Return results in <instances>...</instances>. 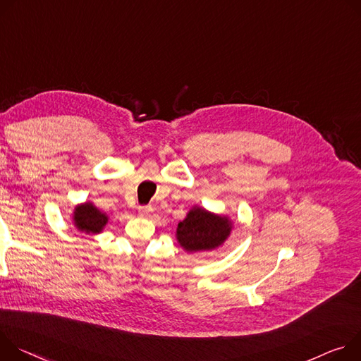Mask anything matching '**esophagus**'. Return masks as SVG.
Wrapping results in <instances>:
<instances>
[{"label":"esophagus","mask_w":361,"mask_h":361,"mask_svg":"<svg viewBox=\"0 0 361 361\" xmlns=\"http://www.w3.org/2000/svg\"><path fill=\"white\" fill-rule=\"evenodd\" d=\"M152 212H153V208H152V207H139V215L143 216V218L150 216Z\"/></svg>","instance_id":"1"}]
</instances>
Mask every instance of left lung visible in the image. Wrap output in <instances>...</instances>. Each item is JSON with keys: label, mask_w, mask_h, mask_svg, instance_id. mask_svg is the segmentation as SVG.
<instances>
[{"label": "left lung", "mask_w": 361, "mask_h": 361, "mask_svg": "<svg viewBox=\"0 0 361 361\" xmlns=\"http://www.w3.org/2000/svg\"><path fill=\"white\" fill-rule=\"evenodd\" d=\"M232 229L233 224L228 215L195 205L178 224L176 241L188 254L212 251L224 245Z\"/></svg>", "instance_id": "obj_1"}]
</instances>
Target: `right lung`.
I'll list each match as a JSON object with an SVG mask.
<instances>
[{
    "label": "right lung",
    "mask_w": 361,
    "mask_h": 361,
    "mask_svg": "<svg viewBox=\"0 0 361 361\" xmlns=\"http://www.w3.org/2000/svg\"><path fill=\"white\" fill-rule=\"evenodd\" d=\"M107 222L109 216L90 201L74 207L73 225L80 232H85L87 235H97L104 229Z\"/></svg>",
    "instance_id": "1"
}]
</instances>
